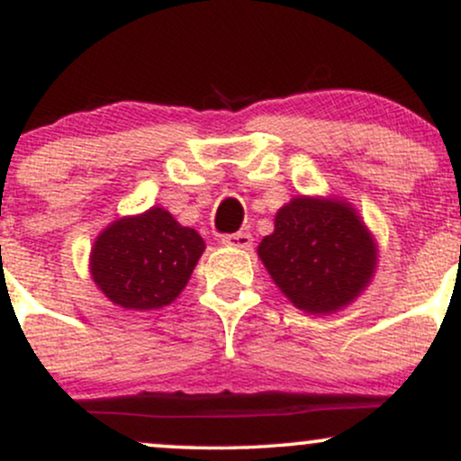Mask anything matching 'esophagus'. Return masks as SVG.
Listing matches in <instances>:
<instances>
[{
	"label": "esophagus",
	"mask_w": 461,
	"mask_h": 461,
	"mask_svg": "<svg viewBox=\"0 0 461 461\" xmlns=\"http://www.w3.org/2000/svg\"><path fill=\"white\" fill-rule=\"evenodd\" d=\"M221 242L227 247H236V249H249L253 245V236L247 234V231H236V234H227L221 238Z\"/></svg>",
	"instance_id": "34e87169"
}]
</instances>
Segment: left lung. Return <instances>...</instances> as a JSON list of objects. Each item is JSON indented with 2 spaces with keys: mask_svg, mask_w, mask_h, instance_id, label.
<instances>
[{
  "mask_svg": "<svg viewBox=\"0 0 461 461\" xmlns=\"http://www.w3.org/2000/svg\"><path fill=\"white\" fill-rule=\"evenodd\" d=\"M258 258L294 308L327 316L368 288L379 247L347 199L299 194L277 210Z\"/></svg>",
  "mask_w": 461,
  "mask_h": 461,
  "instance_id": "left-lung-1",
  "label": "left lung"
}]
</instances>
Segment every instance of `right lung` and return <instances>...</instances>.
I'll return each instance as SVG.
<instances>
[{"label": "right lung", "instance_id": "obj_1", "mask_svg": "<svg viewBox=\"0 0 461 461\" xmlns=\"http://www.w3.org/2000/svg\"><path fill=\"white\" fill-rule=\"evenodd\" d=\"M203 251L197 230L153 205L105 227L95 238L88 268L95 285L119 308L160 310L182 294Z\"/></svg>", "mask_w": 461, "mask_h": 461}]
</instances>
